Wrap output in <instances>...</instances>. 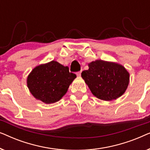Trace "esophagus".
<instances>
[{
	"instance_id": "obj_1",
	"label": "esophagus",
	"mask_w": 150,
	"mask_h": 150,
	"mask_svg": "<svg viewBox=\"0 0 150 150\" xmlns=\"http://www.w3.org/2000/svg\"><path fill=\"white\" fill-rule=\"evenodd\" d=\"M81 71H78V72L76 73V76H81Z\"/></svg>"
}]
</instances>
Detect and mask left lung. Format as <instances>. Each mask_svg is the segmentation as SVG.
Segmentation results:
<instances>
[{
    "instance_id": "8db88e82",
    "label": "left lung",
    "mask_w": 150,
    "mask_h": 150,
    "mask_svg": "<svg viewBox=\"0 0 150 150\" xmlns=\"http://www.w3.org/2000/svg\"><path fill=\"white\" fill-rule=\"evenodd\" d=\"M89 69L81 76L92 94L100 100L111 101L122 96L130 82V74L120 63L96 60L88 64Z\"/></svg>"
}]
</instances>
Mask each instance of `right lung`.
Wrapping results in <instances>:
<instances>
[{"label":"right lung","mask_w":150,"mask_h":150,"mask_svg":"<svg viewBox=\"0 0 150 150\" xmlns=\"http://www.w3.org/2000/svg\"><path fill=\"white\" fill-rule=\"evenodd\" d=\"M76 78L69 68L56 61L39 65L33 69L26 79L30 93L36 100L50 104L60 100Z\"/></svg>","instance_id":"add662e5"}]
</instances>
